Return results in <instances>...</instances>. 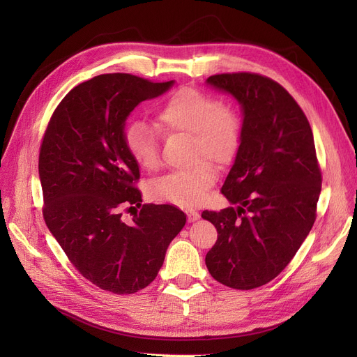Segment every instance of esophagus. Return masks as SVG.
Listing matches in <instances>:
<instances>
[{"label": "esophagus", "instance_id": "1", "mask_svg": "<svg viewBox=\"0 0 357 357\" xmlns=\"http://www.w3.org/2000/svg\"><path fill=\"white\" fill-rule=\"evenodd\" d=\"M186 215H188V220H190V221H195V220L199 218V213H198L197 210H194V208H188V210H186Z\"/></svg>", "mask_w": 357, "mask_h": 357}]
</instances>
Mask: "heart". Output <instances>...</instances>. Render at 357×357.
<instances>
[{
  "label": "heart",
  "instance_id": "1",
  "mask_svg": "<svg viewBox=\"0 0 357 357\" xmlns=\"http://www.w3.org/2000/svg\"><path fill=\"white\" fill-rule=\"evenodd\" d=\"M155 128L162 137L190 136V159L195 165L171 172L149 188L156 201L182 207L201 204L215 183V167L230 165L243 140V123L230 104L218 101L213 93L194 88L174 92L156 111ZM159 136L143 121L131 123L124 135L126 149L139 167L153 172L160 165Z\"/></svg>",
  "mask_w": 357,
  "mask_h": 357
}]
</instances>
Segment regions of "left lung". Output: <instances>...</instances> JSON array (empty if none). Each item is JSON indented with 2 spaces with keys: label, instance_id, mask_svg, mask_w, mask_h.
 <instances>
[{
  "label": "left lung",
  "instance_id": "left-lung-1",
  "mask_svg": "<svg viewBox=\"0 0 357 357\" xmlns=\"http://www.w3.org/2000/svg\"><path fill=\"white\" fill-rule=\"evenodd\" d=\"M243 108V140L221 194L237 208L202 213L217 229L205 256L211 276L255 289L282 272L312 229L321 192L312 130L291 93L265 75H211Z\"/></svg>",
  "mask_w": 357,
  "mask_h": 357
}]
</instances>
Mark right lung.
Here are the masks:
<instances>
[{"mask_svg":"<svg viewBox=\"0 0 357 357\" xmlns=\"http://www.w3.org/2000/svg\"><path fill=\"white\" fill-rule=\"evenodd\" d=\"M174 81L102 73L70 89L53 111L39 153L43 218L70 264L112 294L153 282L165 253L185 226L169 204H143L140 172L124 142V121L142 101ZM140 208L131 223L124 212Z\"/></svg>","mask_w":357,"mask_h":357,"instance_id":"add662e5","label":"right lung"}]
</instances>
